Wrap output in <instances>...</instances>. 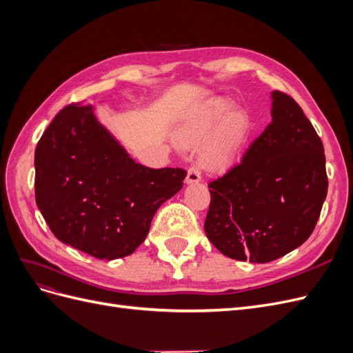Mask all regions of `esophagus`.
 <instances>
[{"instance_id": "esophagus-1", "label": "esophagus", "mask_w": 353, "mask_h": 353, "mask_svg": "<svg viewBox=\"0 0 353 353\" xmlns=\"http://www.w3.org/2000/svg\"><path fill=\"white\" fill-rule=\"evenodd\" d=\"M200 181H201L200 170H199L196 166L190 168V169H188V172H187L185 183H187V184H197V183H200Z\"/></svg>"}]
</instances>
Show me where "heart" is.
<instances>
[{"label": "heart", "mask_w": 353, "mask_h": 353, "mask_svg": "<svg viewBox=\"0 0 353 353\" xmlns=\"http://www.w3.org/2000/svg\"><path fill=\"white\" fill-rule=\"evenodd\" d=\"M228 99H215L183 125L179 143L185 147L203 144L200 162L209 170H223L232 166L248 143L252 121Z\"/></svg>", "instance_id": "obj_1"}]
</instances>
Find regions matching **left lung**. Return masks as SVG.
<instances>
[{
  "label": "left lung",
  "instance_id": "obj_1",
  "mask_svg": "<svg viewBox=\"0 0 353 353\" xmlns=\"http://www.w3.org/2000/svg\"><path fill=\"white\" fill-rule=\"evenodd\" d=\"M271 116L241 163L209 184L205 232L231 259L265 263L302 245L327 197L324 147L301 105L272 91Z\"/></svg>",
  "mask_w": 353,
  "mask_h": 353
}]
</instances>
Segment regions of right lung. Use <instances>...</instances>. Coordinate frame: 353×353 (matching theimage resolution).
<instances>
[{
    "instance_id": "add662e5",
    "label": "right lung",
    "mask_w": 353,
    "mask_h": 353,
    "mask_svg": "<svg viewBox=\"0 0 353 353\" xmlns=\"http://www.w3.org/2000/svg\"><path fill=\"white\" fill-rule=\"evenodd\" d=\"M183 169L137 163L92 105L69 104L35 150V199L52 234L97 259L134 253L156 210L183 188Z\"/></svg>"
}]
</instances>
